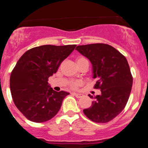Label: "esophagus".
Returning a JSON list of instances; mask_svg holds the SVG:
<instances>
[{"mask_svg":"<svg viewBox=\"0 0 148 148\" xmlns=\"http://www.w3.org/2000/svg\"><path fill=\"white\" fill-rule=\"evenodd\" d=\"M73 95H75L76 98H82L83 96V94L82 93H78V92H73Z\"/></svg>","mask_w":148,"mask_h":148,"instance_id":"esophagus-1","label":"esophagus"}]
</instances>
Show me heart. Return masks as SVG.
<instances>
[{
  "instance_id": "obj_1",
  "label": "heart",
  "mask_w": 148,
  "mask_h": 148,
  "mask_svg": "<svg viewBox=\"0 0 148 148\" xmlns=\"http://www.w3.org/2000/svg\"><path fill=\"white\" fill-rule=\"evenodd\" d=\"M83 59H85L84 58H82V57H81V58H78V59H77V61H81V60H83ZM80 84V83L78 82H73V83L71 84V87H73V88H76L77 87H78V85Z\"/></svg>"
}]
</instances>
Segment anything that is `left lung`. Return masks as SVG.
Here are the masks:
<instances>
[{"mask_svg": "<svg viewBox=\"0 0 148 148\" xmlns=\"http://www.w3.org/2000/svg\"><path fill=\"white\" fill-rule=\"evenodd\" d=\"M75 49L92 64V78L97 80L94 87L101 92L94 97L92 106L84 110V113L94 122H108L123 110L131 92L133 77L127 61L108 44L78 46Z\"/></svg>", "mask_w": 148, "mask_h": 148, "instance_id": "1", "label": "left lung"}]
</instances>
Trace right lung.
Segmentation results:
<instances>
[{
	"label": "right lung",
	"mask_w": 148,
	"mask_h": 148,
	"mask_svg": "<svg viewBox=\"0 0 148 148\" xmlns=\"http://www.w3.org/2000/svg\"><path fill=\"white\" fill-rule=\"evenodd\" d=\"M76 45H43L29 49L20 58L10 75L13 101L22 114L33 122L53 118L69 92H56L48 83L61 63Z\"/></svg>",
	"instance_id": "1"
}]
</instances>
